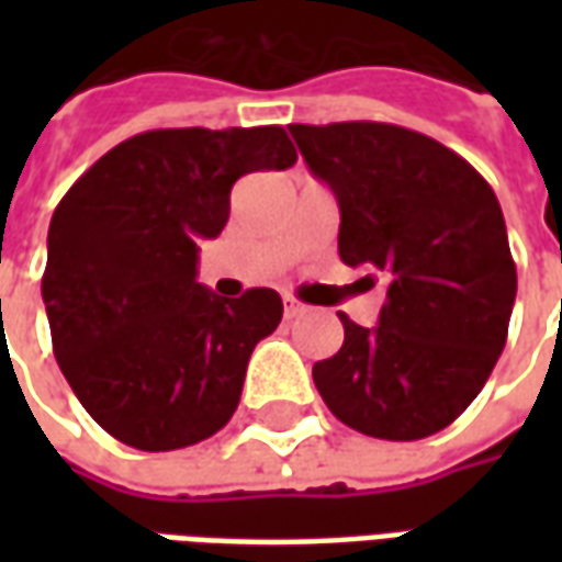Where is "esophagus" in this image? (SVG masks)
Listing matches in <instances>:
<instances>
[{
	"instance_id": "1",
	"label": "esophagus",
	"mask_w": 562,
	"mask_h": 562,
	"mask_svg": "<svg viewBox=\"0 0 562 562\" xmlns=\"http://www.w3.org/2000/svg\"><path fill=\"white\" fill-rule=\"evenodd\" d=\"M306 313V304H301L297 297H285V318H297Z\"/></svg>"
}]
</instances>
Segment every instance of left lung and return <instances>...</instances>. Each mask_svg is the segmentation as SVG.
Segmentation results:
<instances>
[{"label":"left lung","mask_w":562,"mask_h":562,"mask_svg":"<svg viewBox=\"0 0 562 562\" xmlns=\"http://www.w3.org/2000/svg\"><path fill=\"white\" fill-rule=\"evenodd\" d=\"M340 204V258L389 277L376 328L340 313V352L313 367L352 430L409 442L470 406L506 346L518 292L494 189L454 149L391 123L289 126Z\"/></svg>","instance_id":"1"}]
</instances>
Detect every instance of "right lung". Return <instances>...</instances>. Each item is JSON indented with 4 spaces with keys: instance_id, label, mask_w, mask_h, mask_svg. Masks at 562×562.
<instances>
[{
    "instance_id": "1",
    "label": "right lung",
    "mask_w": 562,
    "mask_h": 562,
    "mask_svg": "<svg viewBox=\"0 0 562 562\" xmlns=\"http://www.w3.org/2000/svg\"><path fill=\"white\" fill-rule=\"evenodd\" d=\"M294 161L280 126L153 128L104 153L59 201L42 277L56 364L114 439L173 451L228 424L282 297L204 289L198 240L225 228L244 173Z\"/></svg>"
}]
</instances>
